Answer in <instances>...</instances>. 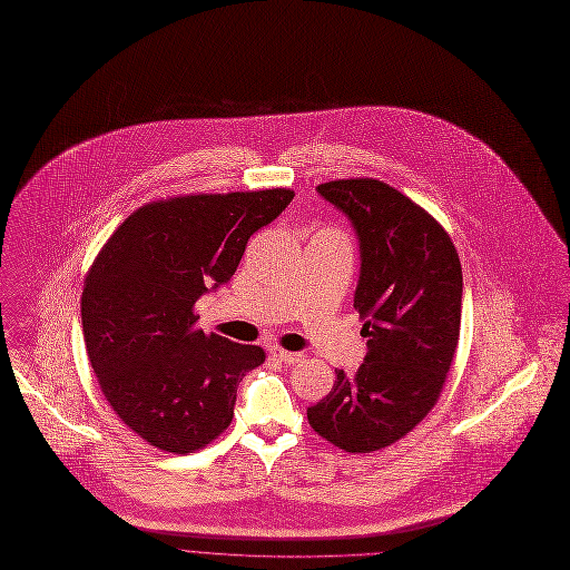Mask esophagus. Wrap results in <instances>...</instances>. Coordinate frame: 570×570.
I'll return each instance as SVG.
<instances>
[{
  "instance_id": "obj_1",
  "label": "esophagus",
  "mask_w": 570,
  "mask_h": 570,
  "mask_svg": "<svg viewBox=\"0 0 570 570\" xmlns=\"http://www.w3.org/2000/svg\"><path fill=\"white\" fill-rule=\"evenodd\" d=\"M268 353L275 357V360H279V362H284V364H295V362H299L304 355L302 353H295V351H286V348H282V346H268Z\"/></svg>"
}]
</instances>
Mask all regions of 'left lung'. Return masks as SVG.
Here are the masks:
<instances>
[{"mask_svg": "<svg viewBox=\"0 0 570 570\" xmlns=\"http://www.w3.org/2000/svg\"><path fill=\"white\" fill-rule=\"evenodd\" d=\"M317 193L348 217L360 244L353 306L368 353L355 375L337 368L306 414L322 439L366 454L401 441L436 405L459 344L463 273L443 226L392 185L342 178Z\"/></svg>", "mask_w": 570, "mask_h": 570, "instance_id": "left-lung-1", "label": "left lung"}]
</instances>
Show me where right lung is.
<instances>
[{
    "label": "right lung",
    "mask_w": 570,
    "mask_h": 570,
    "mask_svg": "<svg viewBox=\"0 0 570 570\" xmlns=\"http://www.w3.org/2000/svg\"><path fill=\"white\" fill-rule=\"evenodd\" d=\"M293 197L275 187L154 202L98 253L80 304L87 355L111 410L149 445L187 454L230 425L242 377L266 353L206 335L195 304L230 282L248 239Z\"/></svg>",
    "instance_id": "obj_1"
}]
</instances>
